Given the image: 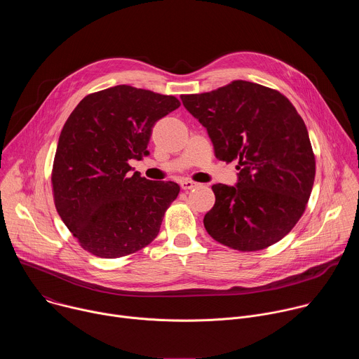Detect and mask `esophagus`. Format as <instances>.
<instances>
[{"label":"esophagus","instance_id":"obj_1","mask_svg":"<svg viewBox=\"0 0 359 359\" xmlns=\"http://www.w3.org/2000/svg\"><path fill=\"white\" fill-rule=\"evenodd\" d=\"M197 186V183L196 182H191V180H182L180 182V187L183 189V190H190V189H193V187H196Z\"/></svg>","mask_w":359,"mask_h":359}]
</instances>
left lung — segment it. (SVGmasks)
<instances>
[{
	"mask_svg": "<svg viewBox=\"0 0 359 359\" xmlns=\"http://www.w3.org/2000/svg\"><path fill=\"white\" fill-rule=\"evenodd\" d=\"M223 162L236 161V186L213 184L216 203L204 227L219 243L257 251L287 236L310 198L316 158L309 130L278 90L247 81L182 95Z\"/></svg>",
	"mask_w": 359,
	"mask_h": 359,
	"instance_id": "1",
	"label": "left lung"
}]
</instances>
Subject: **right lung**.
<instances>
[{
  "instance_id": "right-lung-1",
  "label": "right lung",
  "mask_w": 359,
  "mask_h": 359,
  "mask_svg": "<svg viewBox=\"0 0 359 359\" xmlns=\"http://www.w3.org/2000/svg\"><path fill=\"white\" fill-rule=\"evenodd\" d=\"M179 107L175 96L118 85L85 96L69 115L50 180L58 215L90 254L123 257L159 234L180 187L130 175L129 161L149 155L151 128Z\"/></svg>"
}]
</instances>
